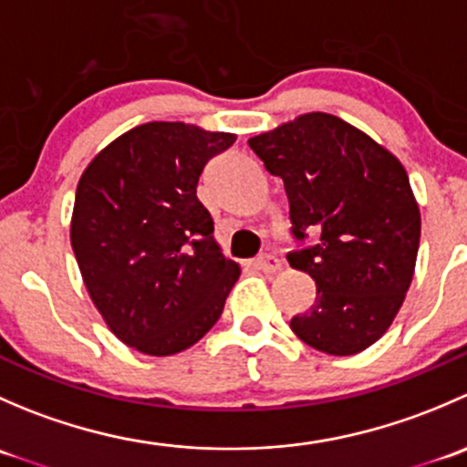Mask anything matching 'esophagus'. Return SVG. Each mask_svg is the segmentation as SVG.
Returning a JSON list of instances; mask_svg holds the SVG:
<instances>
[{
  "instance_id": "34e87169",
  "label": "esophagus",
  "mask_w": 467,
  "mask_h": 467,
  "mask_svg": "<svg viewBox=\"0 0 467 467\" xmlns=\"http://www.w3.org/2000/svg\"><path fill=\"white\" fill-rule=\"evenodd\" d=\"M253 266H255L257 271H264V273H275L277 268L282 266V262L277 260L275 255H271V253H266V255L257 257V260L253 262Z\"/></svg>"
}]
</instances>
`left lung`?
I'll return each instance as SVG.
<instances>
[{"mask_svg":"<svg viewBox=\"0 0 467 467\" xmlns=\"http://www.w3.org/2000/svg\"><path fill=\"white\" fill-rule=\"evenodd\" d=\"M248 146L285 182L294 237L286 260L317 282L312 307L291 318V329L327 355L366 350L393 323L416 268L420 212L407 171L384 146L325 112Z\"/></svg>","mask_w":467,"mask_h":467,"instance_id":"8db88e82","label":"left lung"}]
</instances>
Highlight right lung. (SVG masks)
<instances>
[{"mask_svg": "<svg viewBox=\"0 0 467 467\" xmlns=\"http://www.w3.org/2000/svg\"><path fill=\"white\" fill-rule=\"evenodd\" d=\"M234 140L150 121L106 146L78 181L72 248L83 282L117 338L144 355L194 346L237 282L196 196L205 164Z\"/></svg>", "mask_w": 467, "mask_h": 467, "instance_id": "obj_1", "label": "right lung"}]
</instances>
